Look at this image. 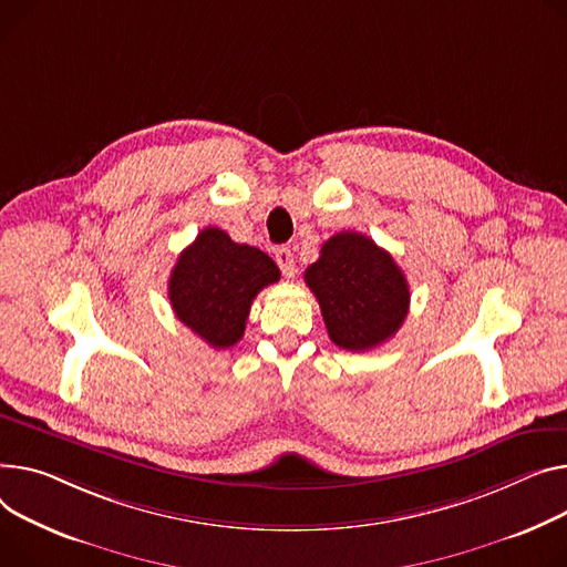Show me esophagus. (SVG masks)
Wrapping results in <instances>:
<instances>
[{
	"label": "esophagus",
	"mask_w": 567,
	"mask_h": 567,
	"mask_svg": "<svg viewBox=\"0 0 567 567\" xmlns=\"http://www.w3.org/2000/svg\"><path fill=\"white\" fill-rule=\"evenodd\" d=\"M276 261H278V267H280L282 276L291 278V276L296 274V261H293V252H291L287 246H280V248L276 250Z\"/></svg>",
	"instance_id": "esophagus-1"
}]
</instances>
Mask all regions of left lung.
<instances>
[{"instance_id": "8db88e82", "label": "left lung", "mask_w": 567, "mask_h": 567, "mask_svg": "<svg viewBox=\"0 0 567 567\" xmlns=\"http://www.w3.org/2000/svg\"><path fill=\"white\" fill-rule=\"evenodd\" d=\"M328 334L339 349L369 351L396 334L410 287L394 257L360 233H339L306 271Z\"/></svg>"}]
</instances>
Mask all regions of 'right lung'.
I'll use <instances>...</instances> for the list:
<instances>
[{"mask_svg": "<svg viewBox=\"0 0 567 567\" xmlns=\"http://www.w3.org/2000/svg\"><path fill=\"white\" fill-rule=\"evenodd\" d=\"M278 280L280 269L267 252L205 228L177 257L168 298L186 328L214 349H230L244 337L255 296Z\"/></svg>", "mask_w": 567, "mask_h": 567, "instance_id": "add662e5", "label": "right lung"}]
</instances>
